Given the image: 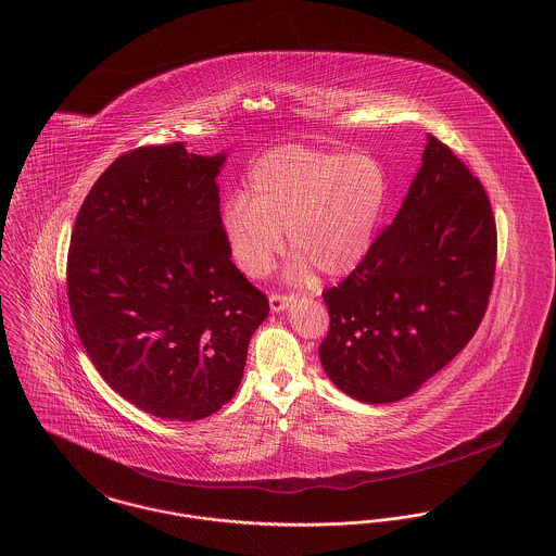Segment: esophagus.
<instances>
[{"mask_svg":"<svg viewBox=\"0 0 556 556\" xmlns=\"http://www.w3.org/2000/svg\"><path fill=\"white\" fill-rule=\"evenodd\" d=\"M292 303H294V294H269V309L274 314L285 312Z\"/></svg>","mask_w":556,"mask_h":556,"instance_id":"obj_1","label":"esophagus"}]
</instances>
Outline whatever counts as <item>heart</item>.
Listing matches in <instances>:
<instances>
[{
    "label": "heart",
    "mask_w": 556,
    "mask_h": 556,
    "mask_svg": "<svg viewBox=\"0 0 556 556\" xmlns=\"http://www.w3.org/2000/svg\"><path fill=\"white\" fill-rule=\"evenodd\" d=\"M389 203V174L370 152L285 144L257 159L247 194L222 211V235L236 267L262 278L285 247L296 251L291 276L318 267L341 278L362 264Z\"/></svg>",
    "instance_id": "b5f03b06"
}]
</instances>
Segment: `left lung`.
Listing matches in <instances>:
<instances>
[{"label":"left lung","instance_id":"obj_1","mask_svg":"<svg viewBox=\"0 0 556 556\" xmlns=\"http://www.w3.org/2000/svg\"><path fill=\"white\" fill-rule=\"evenodd\" d=\"M494 269L496 222L481 181L427 136L393 224L341 285L321 292L328 379L364 404L408 397L467 348Z\"/></svg>","mask_w":556,"mask_h":556}]
</instances>
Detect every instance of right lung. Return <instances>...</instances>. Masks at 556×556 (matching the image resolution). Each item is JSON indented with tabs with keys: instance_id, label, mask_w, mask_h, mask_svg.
Segmentation results:
<instances>
[{
	"instance_id": "right-lung-1",
	"label": "right lung",
	"mask_w": 556,
	"mask_h": 556,
	"mask_svg": "<svg viewBox=\"0 0 556 556\" xmlns=\"http://www.w3.org/2000/svg\"><path fill=\"white\" fill-rule=\"evenodd\" d=\"M226 152L131 150L98 177L71 236L77 334L123 400L201 420L235 397L269 305L230 262L217 176Z\"/></svg>"
}]
</instances>
